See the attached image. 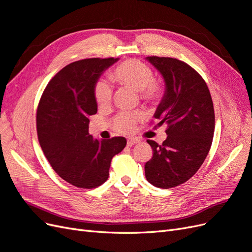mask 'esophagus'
Returning a JSON list of instances; mask_svg holds the SVG:
<instances>
[{"mask_svg":"<svg viewBox=\"0 0 252 252\" xmlns=\"http://www.w3.org/2000/svg\"><path fill=\"white\" fill-rule=\"evenodd\" d=\"M139 142H140V140L136 139V138H128L127 139V145H128V146H132V145L139 143Z\"/></svg>","mask_w":252,"mask_h":252,"instance_id":"esophagus-1","label":"esophagus"}]
</instances>
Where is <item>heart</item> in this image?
<instances>
[{
  "label": "heart",
  "instance_id": "obj_1",
  "mask_svg": "<svg viewBox=\"0 0 252 252\" xmlns=\"http://www.w3.org/2000/svg\"><path fill=\"white\" fill-rule=\"evenodd\" d=\"M109 77L119 85L139 90L140 97L144 102L157 104L164 94L163 84L154 79L151 67L143 61L130 59L122 62L110 71ZM94 100L100 107H107L112 100V89L108 83L98 81L94 89ZM142 119L139 111L121 112L113 120V127L119 132H130L134 125Z\"/></svg>",
  "mask_w": 252,
  "mask_h": 252
}]
</instances>
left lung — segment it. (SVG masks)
Here are the masks:
<instances>
[{
  "mask_svg": "<svg viewBox=\"0 0 252 252\" xmlns=\"http://www.w3.org/2000/svg\"><path fill=\"white\" fill-rule=\"evenodd\" d=\"M162 73L166 91L155 113L158 126L167 125V139L147 140L154 156L145 164L147 181L168 189L187 182L200 169L215 132V109L207 84L191 66L178 59L148 57Z\"/></svg>",
  "mask_w": 252,
  "mask_h": 252,
  "instance_id": "1",
  "label": "left lung"
}]
</instances>
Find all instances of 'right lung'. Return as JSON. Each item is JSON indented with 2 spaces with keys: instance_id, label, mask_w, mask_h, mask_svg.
<instances>
[{
  "instance_id": "right-lung-1",
  "label": "right lung",
  "mask_w": 252,
  "mask_h": 252,
  "mask_svg": "<svg viewBox=\"0 0 252 252\" xmlns=\"http://www.w3.org/2000/svg\"><path fill=\"white\" fill-rule=\"evenodd\" d=\"M119 59L93 58L62 68L44 89L36 109V132L52 169L84 189L101 186L112 158L126 146L123 136L94 140L89 117L97 111L94 89L102 72Z\"/></svg>"
}]
</instances>
